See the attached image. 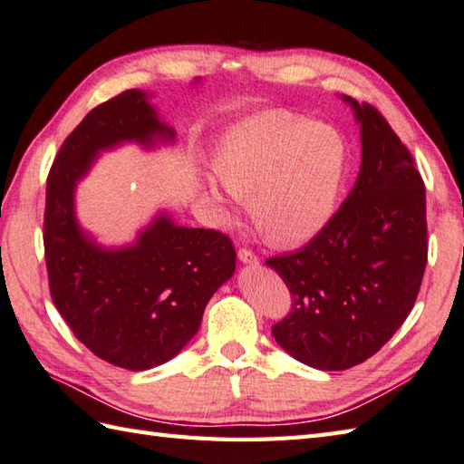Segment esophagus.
<instances>
[{"mask_svg":"<svg viewBox=\"0 0 464 464\" xmlns=\"http://www.w3.org/2000/svg\"><path fill=\"white\" fill-rule=\"evenodd\" d=\"M238 258H240V262H244V264H258V262H260L258 254L252 252L250 248H240V250H238Z\"/></svg>","mask_w":464,"mask_h":464,"instance_id":"esophagus-1","label":"esophagus"}]
</instances>
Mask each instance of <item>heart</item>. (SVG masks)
Masks as SVG:
<instances>
[{"label":"heart","instance_id":"obj_1","mask_svg":"<svg viewBox=\"0 0 464 464\" xmlns=\"http://www.w3.org/2000/svg\"><path fill=\"white\" fill-rule=\"evenodd\" d=\"M346 168L344 141L330 126L285 111L262 113L234 126L212 160L232 198L250 196L252 218L274 244L314 238L333 218ZM220 212L222 198L210 190Z\"/></svg>","mask_w":464,"mask_h":464}]
</instances>
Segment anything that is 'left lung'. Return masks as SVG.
I'll return each mask as SVG.
<instances>
[{"label": "left lung", "mask_w": 464, "mask_h": 464, "mask_svg": "<svg viewBox=\"0 0 464 464\" xmlns=\"http://www.w3.org/2000/svg\"><path fill=\"white\" fill-rule=\"evenodd\" d=\"M344 100L361 124L356 184L304 248L266 260L292 296L272 334L318 371H346L389 343L411 314L429 258L427 194L409 148L371 103Z\"/></svg>", "instance_id": "obj_1"}]
</instances>
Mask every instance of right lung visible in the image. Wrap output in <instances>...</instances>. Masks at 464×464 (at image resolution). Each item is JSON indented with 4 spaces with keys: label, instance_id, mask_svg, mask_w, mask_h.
<instances>
[{
    "label": "right lung",
    "instance_id": "obj_1",
    "mask_svg": "<svg viewBox=\"0 0 464 464\" xmlns=\"http://www.w3.org/2000/svg\"><path fill=\"white\" fill-rule=\"evenodd\" d=\"M174 140L140 90L100 103L63 140L45 188L44 250L50 295L75 338L102 361L128 371L168 362L190 343L208 300L236 268V250L218 230L184 228L168 216L134 246L100 248L82 234L73 190L100 150L136 140Z\"/></svg>",
    "mask_w": 464,
    "mask_h": 464
}]
</instances>
